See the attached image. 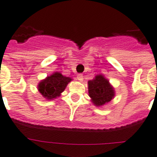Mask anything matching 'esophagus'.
Masks as SVG:
<instances>
[{"label":"esophagus","instance_id":"esophagus-1","mask_svg":"<svg viewBox=\"0 0 157 157\" xmlns=\"http://www.w3.org/2000/svg\"><path fill=\"white\" fill-rule=\"evenodd\" d=\"M77 78V80H80V81H83V80H84V76H83V74H78Z\"/></svg>","mask_w":157,"mask_h":157}]
</instances>
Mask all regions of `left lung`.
Returning <instances> with one entry per match:
<instances>
[{
  "label": "left lung",
  "instance_id": "8db88e82",
  "mask_svg": "<svg viewBox=\"0 0 157 157\" xmlns=\"http://www.w3.org/2000/svg\"><path fill=\"white\" fill-rule=\"evenodd\" d=\"M88 93L92 102L96 106H101L108 103L114 97V90L108 80L102 75L96 76L95 78L88 81Z\"/></svg>",
  "mask_w": 157,
  "mask_h": 157
}]
</instances>
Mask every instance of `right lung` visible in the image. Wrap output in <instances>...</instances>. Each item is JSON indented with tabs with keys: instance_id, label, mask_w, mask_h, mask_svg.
Returning a JSON list of instances; mask_svg holds the SVG:
<instances>
[{
	"instance_id": "right-lung-1",
	"label": "right lung",
	"mask_w": 157,
	"mask_h": 157,
	"mask_svg": "<svg viewBox=\"0 0 157 157\" xmlns=\"http://www.w3.org/2000/svg\"><path fill=\"white\" fill-rule=\"evenodd\" d=\"M71 80L56 72L40 82L38 85V91L47 99H52L60 95Z\"/></svg>"
}]
</instances>
